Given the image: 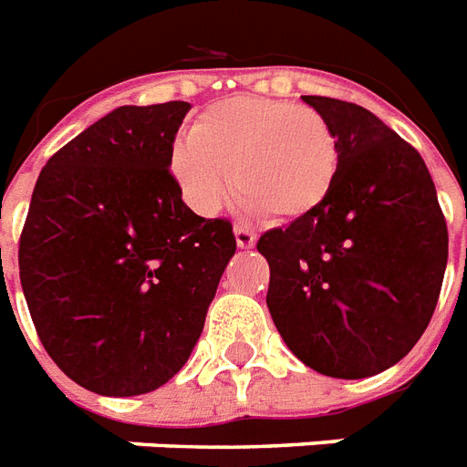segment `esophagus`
I'll return each mask as SVG.
<instances>
[{
  "mask_svg": "<svg viewBox=\"0 0 467 467\" xmlns=\"http://www.w3.org/2000/svg\"><path fill=\"white\" fill-rule=\"evenodd\" d=\"M234 240H237V247L252 249L254 242H257V234H254V230H249V227L234 225Z\"/></svg>",
  "mask_w": 467,
  "mask_h": 467,
  "instance_id": "obj_1",
  "label": "esophagus"
}]
</instances>
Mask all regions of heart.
I'll return each instance as SVG.
<instances>
[{"label": "heart", "mask_w": 467, "mask_h": 467, "mask_svg": "<svg viewBox=\"0 0 467 467\" xmlns=\"http://www.w3.org/2000/svg\"><path fill=\"white\" fill-rule=\"evenodd\" d=\"M340 147L330 122L289 99H220L202 109L171 151L188 202L215 213L234 191L247 208L276 223L311 215L337 178ZM234 173L230 174L229 171Z\"/></svg>", "instance_id": "obj_1"}]
</instances>
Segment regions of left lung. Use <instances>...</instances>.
<instances>
[{"label": "left lung", "mask_w": 467, "mask_h": 467, "mask_svg": "<svg viewBox=\"0 0 467 467\" xmlns=\"http://www.w3.org/2000/svg\"><path fill=\"white\" fill-rule=\"evenodd\" d=\"M340 147L337 178L318 210L274 227L266 306L298 360L360 379L407 355L429 326L448 262V227L421 154L343 99L304 95Z\"/></svg>", "instance_id": "8db88e82"}]
</instances>
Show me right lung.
<instances>
[{"mask_svg": "<svg viewBox=\"0 0 467 467\" xmlns=\"http://www.w3.org/2000/svg\"><path fill=\"white\" fill-rule=\"evenodd\" d=\"M188 109L117 107L36 181L21 289L51 360L95 394H147L186 365L237 249L233 223L195 215L169 169Z\"/></svg>", "mask_w": 467, "mask_h": 467, "instance_id": "right-lung-1", "label": "right lung"}]
</instances>
